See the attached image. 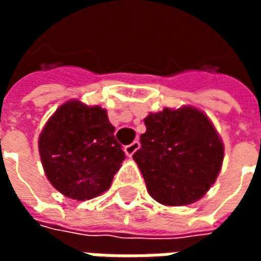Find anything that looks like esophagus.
Listing matches in <instances>:
<instances>
[{"instance_id": "34e87169", "label": "esophagus", "mask_w": 261, "mask_h": 261, "mask_svg": "<svg viewBox=\"0 0 261 261\" xmlns=\"http://www.w3.org/2000/svg\"><path fill=\"white\" fill-rule=\"evenodd\" d=\"M140 148V142L138 141H133L131 144H128V145H125L124 151H125V155L127 156H133L134 153H136V151Z\"/></svg>"}]
</instances>
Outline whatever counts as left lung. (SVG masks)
<instances>
[{
	"mask_svg": "<svg viewBox=\"0 0 261 261\" xmlns=\"http://www.w3.org/2000/svg\"><path fill=\"white\" fill-rule=\"evenodd\" d=\"M144 123L147 131L133 158L153 200L173 207L200 200L224 161V144L207 116L185 106L151 113Z\"/></svg>",
	"mask_w": 261,
	"mask_h": 261,
	"instance_id": "1",
	"label": "left lung"
}]
</instances>
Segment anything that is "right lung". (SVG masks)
Returning a JSON list of instances; mask_svg holds the SVG:
<instances>
[{
	"label": "right lung",
	"instance_id": "obj_1",
	"mask_svg": "<svg viewBox=\"0 0 261 261\" xmlns=\"http://www.w3.org/2000/svg\"><path fill=\"white\" fill-rule=\"evenodd\" d=\"M106 110L80 100L61 105L39 137L46 176L60 193L89 200L106 192L124 161Z\"/></svg>",
	"mask_w": 261,
	"mask_h": 261
}]
</instances>
